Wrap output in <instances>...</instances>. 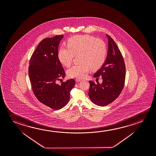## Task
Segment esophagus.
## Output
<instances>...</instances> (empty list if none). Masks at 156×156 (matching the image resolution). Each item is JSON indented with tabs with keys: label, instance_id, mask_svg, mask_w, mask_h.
<instances>
[{
	"label": "esophagus",
	"instance_id": "esophagus-1",
	"mask_svg": "<svg viewBox=\"0 0 156 156\" xmlns=\"http://www.w3.org/2000/svg\"><path fill=\"white\" fill-rule=\"evenodd\" d=\"M81 80H82V79H80V78H76V82H77V83L80 82Z\"/></svg>",
	"mask_w": 156,
	"mask_h": 156
}]
</instances>
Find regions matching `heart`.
<instances>
[{"instance_id": "obj_1", "label": "heart", "mask_w": 156, "mask_h": 156, "mask_svg": "<svg viewBox=\"0 0 156 156\" xmlns=\"http://www.w3.org/2000/svg\"><path fill=\"white\" fill-rule=\"evenodd\" d=\"M68 47L62 46L58 51L60 62L65 66L71 65L74 55H78L80 63L73 65L67 71L71 78H82L92 69H99L105 63L107 48L105 42L94 37L85 35H76L69 38Z\"/></svg>"}]
</instances>
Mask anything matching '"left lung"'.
Instances as JSON below:
<instances>
[{
    "label": "left lung",
    "instance_id": "1",
    "mask_svg": "<svg viewBox=\"0 0 156 156\" xmlns=\"http://www.w3.org/2000/svg\"><path fill=\"white\" fill-rule=\"evenodd\" d=\"M108 40L107 56L105 63L94 74V77L101 76V84L90 80L89 96L95 105L105 107L114 101L123 90L126 77L124 60L118 46L110 36Z\"/></svg>",
    "mask_w": 156,
    "mask_h": 156
}]
</instances>
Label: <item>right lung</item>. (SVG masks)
<instances>
[{
  "label": "right lung",
  "instance_id": "1",
  "mask_svg": "<svg viewBox=\"0 0 156 156\" xmlns=\"http://www.w3.org/2000/svg\"><path fill=\"white\" fill-rule=\"evenodd\" d=\"M63 35L44 39L31 55L29 76L34 94L40 102L54 110L68 103L69 92L74 87L73 79L57 84V80L65 77L58 58V46Z\"/></svg>",
  "mask_w": 156,
  "mask_h": 156
}]
</instances>
